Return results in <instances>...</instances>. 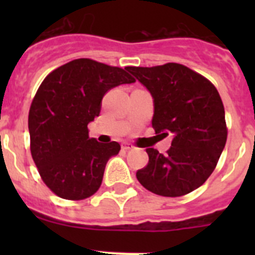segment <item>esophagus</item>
Listing matches in <instances>:
<instances>
[{"instance_id": "1", "label": "esophagus", "mask_w": 255, "mask_h": 255, "mask_svg": "<svg viewBox=\"0 0 255 255\" xmlns=\"http://www.w3.org/2000/svg\"><path fill=\"white\" fill-rule=\"evenodd\" d=\"M132 148H134V145H132L131 143H128V141H125V143H123V149L129 150V149H132Z\"/></svg>"}]
</instances>
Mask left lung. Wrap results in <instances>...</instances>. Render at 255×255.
<instances>
[{
  "label": "left lung",
  "mask_w": 255,
  "mask_h": 255,
  "mask_svg": "<svg viewBox=\"0 0 255 255\" xmlns=\"http://www.w3.org/2000/svg\"><path fill=\"white\" fill-rule=\"evenodd\" d=\"M126 70L152 94L155 134L172 135L166 154L147 148L149 161L136 171V179L162 197L189 194L211 176L226 144L225 108L217 89L203 75L175 62Z\"/></svg>",
  "instance_id": "obj_1"
}]
</instances>
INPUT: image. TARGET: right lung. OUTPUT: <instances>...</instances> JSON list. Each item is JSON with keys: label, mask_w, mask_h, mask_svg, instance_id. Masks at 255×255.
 <instances>
[{"label": "right lung", "mask_w": 255, "mask_h": 255, "mask_svg": "<svg viewBox=\"0 0 255 255\" xmlns=\"http://www.w3.org/2000/svg\"><path fill=\"white\" fill-rule=\"evenodd\" d=\"M134 82L121 67L91 58L70 61L44 78L29 110L30 153L57 197L82 200L100 189L106 163L121 147L89 138L88 124L100 116L110 89Z\"/></svg>", "instance_id": "1"}]
</instances>
